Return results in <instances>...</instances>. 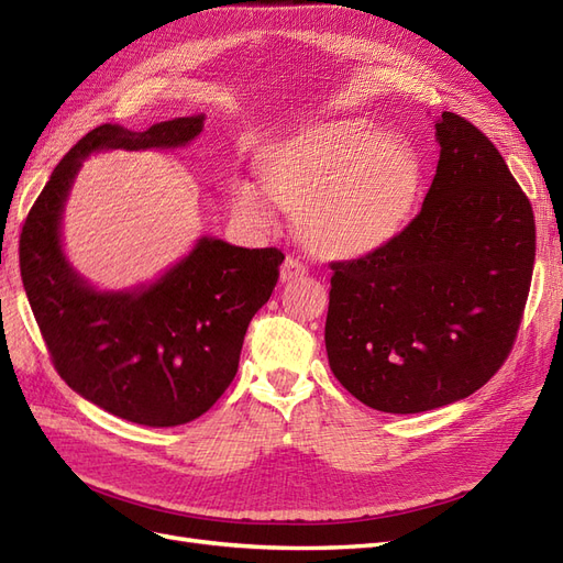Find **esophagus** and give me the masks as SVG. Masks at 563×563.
I'll return each instance as SVG.
<instances>
[{"label":"esophagus","mask_w":563,"mask_h":563,"mask_svg":"<svg viewBox=\"0 0 563 563\" xmlns=\"http://www.w3.org/2000/svg\"><path fill=\"white\" fill-rule=\"evenodd\" d=\"M279 275H282V282H291V279H298V277L308 275V267H305L302 261L294 258V255H288V258H286L284 265H282Z\"/></svg>","instance_id":"34e87169"}]
</instances>
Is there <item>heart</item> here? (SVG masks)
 Instances as JSON below:
<instances>
[{"label": "heart", "instance_id": "1", "mask_svg": "<svg viewBox=\"0 0 563 563\" xmlns=\"http://www.w3.org/2000/svg\"><path fill=\"white\" fill-rule=\"evenodd\" d=\"M267 195L298 213L308 246L331 261H356L385 249L404 230L420 195L413 145L378 133L366 119H333L302 129L261 164ZM232 207L253 225L272 211L258 187L236 183Z\"/></svg>", "mask_w": 563, "mask_h": 563}]
</instances>
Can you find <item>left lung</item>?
Here are the masks:
<instances>
[{"instance_id":"obj_1","label":"left lung","mask_w":563,"mask_h":563,"mask_svg":"<svg viewBox=\"0 0 563 563\" xmlns=\"http://www.w3.org/2000/svg\"><path fill=\"white\" fill-rule=\"evenodd\" d=\"M434 129L420 213L378 253L331 263V371L385 413L432 411L496 376L533 277V209L503 155L455 112Z\"/></svg>"}]
</instances>
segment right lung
<instances>
[{"instance_id":"obj_1","label":"right lung","mask_w":563,"mask_h":563,"mask_svg":"<svg viewBox=\"0 0 563 563\" xmlns=\"http://www.w3.org/2000/svg\"><path fill=\"white\" fill-rule=\"evenodd\" d=\"M203 114L129 131H89L54 168L21 232V277L58 376L103 411L147 428L185 424L230 387L249 321L279 279V249L201 236L147 286L96 291L67 263L60 218L81 162L98 150H168L201 133Z\"/></svg>"}]
</instances>
